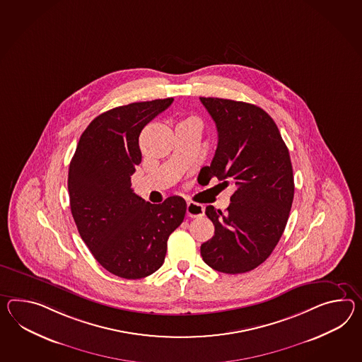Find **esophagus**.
Wrapping results in <instances>:
<instances>
[{"instance_id": "1", "label": "esophagus", "mask_w": 362, "mask_h": 362, "mask_svg": "<svg viewBox=\"0 0 362 362\" xmlns=\"http://www.w3.org/2000/svg\"><path fill=\"white\" fill-rule=\"evenodd\" d=\"M204 212H205V209H204L202 204L192 203V202L187 203V214H188V217H191V218H200V217H203Z\"/></svg>"}]
</instances>
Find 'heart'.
Here are the masks:
<instances>
[{"instance_id": "obj_1", "label": "heart", "mask_w": 362, "mask_h": 362, "mask_svg": "<svg viewBox=\"0 0 362 362\" xmlns=\"http://www.w3.org/2000/svg\"><path fill=\"white\" fill-rule=\"evenodd\" d=\"M187 122H197L194 117H187V119H185L182 123H187Z\"/></svg>"}]
</instances>
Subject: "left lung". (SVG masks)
Instances as JSON below:
<instances>
[{"mask_svg": "<svg viewBox=\"0 0 362 362\" xmlns=\"http://www.w3.org/2000/svg\"><path fill=\"white\" fill-rule=\"evenodd\" d=\"M200 100L216 123L218 144L211 166L199 177L235 185L225 212L206 206L214 235L200 251L213 269L245 274L272 254L289 218L294 197L289 150L260 107L221 98Z\"/></svg>", "mask_w": 362, "mask_h": 362, "instance_id": "obj_1", "label": "left lung"}]
</instances>
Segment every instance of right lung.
Listing matches in <instances>:
<instances>
[{
	"label": "right lung",
	"instance_id": "add662e5",
	"mask_svg": "<svg viewBox=\"0 0 362 362\" xmlns=\"http://www.w3.org/2000/svg\"><path fill=\"white\" fill-rule=\"evenodd\" d=\"M173 100L136 102L97 116L81 134L69 165L71 216L81 238L99 264L127 280L160 268L168 237L185 220L183 197L150 204L131 188L141 163L140 133Z\"/></svg>",
	"mask_w": 362,
	"mask_h": 362
}]
</instances>
